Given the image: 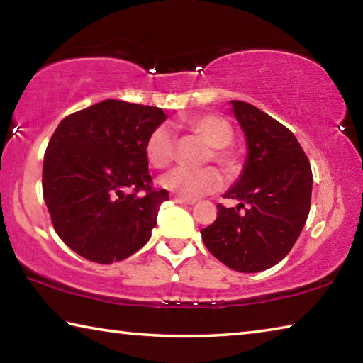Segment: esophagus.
Masks as SVG:
<instances>
[{"instance_id": "1", "label": "esophagus", "mask_w": 363, "mask_h": 363, "mask_svg": "<svg viewBox=\"0 0 363 363\" xmlns=\"http://www.w3.org/2000/svg\"><path fill=\"white\" fill-rule=\"evenodd\" d=\"M173 201H174V203H177V205H195V203H196V200L181 199V196H174Z\"/></svg>"}]
</instances>
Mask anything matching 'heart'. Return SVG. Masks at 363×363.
I'll use <instances>...</instances> for the list:
<instances>
[{
    "mask_svg": "<svg viewBox=\"0 0 363 363\" xmlns=\"http://www.w3.org/2000/svg\"><path fill=\"white\" fill-rule=\"evenodd\" d=\"M192 131L205 140L208 145L213 147L211 155L214 162H218L232 169L235 167V157L227 149V145L232 143L233 131L232 126L224 118L216 115H203L195 116L189 121ZM176 149L174 131L168 125H158L153 128L145 140V157L149 163L155 168H167L173 162ZM163 189L169 190L181 199L196 200L200 196L213 194L224 186V179L218 169L214 168H174L169 173L163 174L160 179Z\"/></svg>",
    "mask_w": 363,
    "mask_h": 363,
    "instance_id": "b5f03b06",
    "label": "heart"
}]
</instances>
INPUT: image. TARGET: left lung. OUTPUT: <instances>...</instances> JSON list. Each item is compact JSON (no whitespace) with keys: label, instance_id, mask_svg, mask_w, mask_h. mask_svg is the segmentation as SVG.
Masks as SVG:
<instances>
[{"label":"left lung","instance_id":"left-lung-1","mask_svg":"<svg viewBox=\"0 0 363 363\" xmlns=\"http://www.w3.org/2000/svg\"><path fill=\"white\" fill-rule=\"evenodd\" d=\"M247 140L238 179L218 205V218L201 238L210 253L237 272H261L290 253L309 216L312 171L294 134L248 102L230 101ZM243 206L247 210L240 212Z\"/></svg>","mask_w":363,"mask_h":363}]
</instances>
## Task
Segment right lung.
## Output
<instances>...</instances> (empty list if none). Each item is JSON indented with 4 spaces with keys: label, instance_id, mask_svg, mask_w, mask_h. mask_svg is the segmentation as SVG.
I'll list each match as a JSON object with an SVG mask.
<instances>
[{
    "label": "right lung",
    "instance_id": "right-lung-1",
    "mask_svg": "<svg viewBox=\"0 0 363 363\" xmlns=\"http://www.w3.org/2000/svg\"><path fill=\"white\" fill-rule=\"evenodd\" d=\"M167 118L158 107L107 99L59 123L45 153L43 196L57 235L79 256L112 264L149 242L169 195L150 187L144 147Z\"/></svg>",
    "mask_w": 363,
    "mask_h": 363
}]
</instances>
